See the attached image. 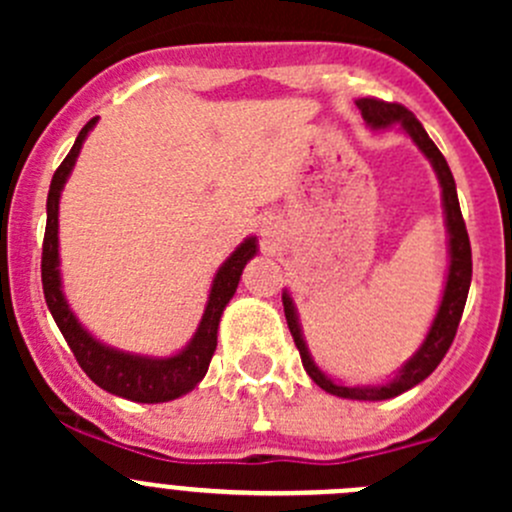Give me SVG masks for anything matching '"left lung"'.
Listing matches in <instances>:
<instances>
[{"label": "left lung", "mask_w": 512, "mask_h": 512, "mask_svg": "<svg viewBox=\"0 0 512 512\" xmlns=\"http://www.w3.org/2000/svg\"><path fill=\"white\" fill-rule=\"evenodd\" d=\"M359 106L361 116H364L366 123H371L374 128H386L391 123H401L406 133L414 138V143L426 153V158L431 160L433 168H436L438 180H441L443 188V208H446V223H448V232H451V270H448V282H446V292H443L441 307H438L436 319H433V327L428 332L426 342L423 347L418 349L414 359L404 366V369L396 374L394 381L384 386H342L334 384L329 376H324L322 371L314 366V361L309 359L307 347H304L302 332H299L297 324V314H294L292 299L289 294L282 297V304H285V317H287V327L292 332L294 344H297L299 356H302V364L307 369V374L312 376L314 384L322 386L327 394L342 396V399H354V401H381V399H394V396L404 394L409 391L411 386L421 384L438 364L446 356L448 349H451L453 337L458 332V322H461L463 307H466L468 299V287H471V275H473V260H471V240H468V230L466 223H463L461 215V205H458V195H456V183H453L451 168H448L446 158L443 153L438 151L436 143L428 138V133L423 131V126L418 123V118L401 103H389L381 101V98H359L356 101Z\"/></svg>", "instance_id": "left-lung-1"}]
</instances>
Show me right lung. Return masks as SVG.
Listing matches in <instances>:
<instances>
[{
	"label": "right lung",
	"instance_id": "obj_1",
	"mask_svg": "<svg viewBox=\"0 0 512 512\" xmlns=\"http://www.w3.org/2000/svg\"><path fill=\"white\" fill-rule=\"evenodd\" d=\"M98 118H91L84 128H81L79 138H76L74 148L69 156L61 160L56 168L54 178H51L49 198H46V232L44 245H41V285H44V299L49 304V312L54 317L56 327L64 334L66 344L74 352L76 361L81 369L86 371L91 381L101 389L111 391V394L123 396V399L141 401V404H160V401H173L178 396L188 394L190 389L203 381L205 371H208L210 359H213L215 347H218V324L220 314H223L225 304L235 294L237 282H240L242 267L247 265L252 255L257 252L255 237L242 242L230 260L220 267L215 275L213 289H210L208 307H205L203 322H200L198 332H195L193 342L183 349L180 354L170 356V359H146V356H131L123 352H113V349L98 344L89 332L81 329L76 317L71 314L69 304H66L64 294H61L59 280V195L64 188L66 178H69L71 168H74L76 156L81 151V143L89 136Z\"/></svg>",
	"mask_w": 512,
	"mask_h": 512
}]
</instances>
